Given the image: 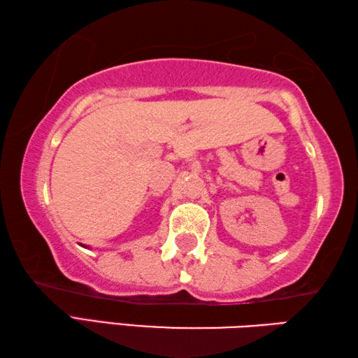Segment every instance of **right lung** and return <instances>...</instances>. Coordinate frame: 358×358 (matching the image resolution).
I'll return each instance as SVG.
<instances>
[{
    "instance_id": "add662e5",
    "label": "right lung",
    "mask_w": 358,
    "mask_h": 358,
    "mask_svg": "<svg viewBox=\"0 0 358 358\" xmlns=\"http://www.w3.org/2000/svg\"><path fill=\"white\" fill-rule=\"evenodd\" d=\"M83 247H85V245H83Z\"/></svg>"
}]
</instances>
